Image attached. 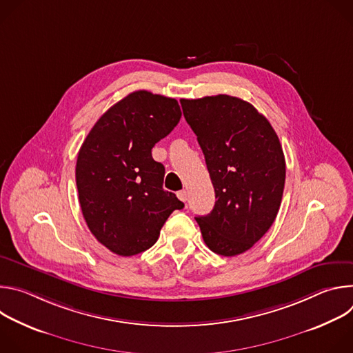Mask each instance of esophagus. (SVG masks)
I'll list each match as a JSON object with an SVG mask.
<instances>
[{
    "instance_id": "1",
    "label": "esophagus",
    "mask_w": 353,
    "mask_h": 353,
    "mask_svg": "<svg viewBox=\"0 0 353 353\" xmlns=\"http://www.w3.org/2000/svg\"><path fill=\"white\" fill-rule=\"evenodd\" d=\"M177 196H179L180 201H183V203H185V201H187V191H185V190L179 191V192H177Z\"/></svg>"
}]
</instances>
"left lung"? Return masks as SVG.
I'll list each match as a JSON object with an SVG mask.
<instances>
[{
	"instance_id": "obj_1",
	"label": "left lung",
	"mask_w": 353,
	"mask_h": 353,
	"mask_svg": "<svg viewBox=\"0 0 353 353\" xmlns=\"http://www.w3.org/2000/svg\"><path fill=\"white\" fill-rule=\"evenodd\" d=\"M215 190L211 214L196 216L205 244L225 257L253 247L271 228L285 187V157L270 121L229 94L180 100Z\"/></svg>"
}]
</instances>
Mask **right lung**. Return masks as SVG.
Here are the masks:
<instances>
[{
    "label": "right lung",
    "instance_id": "1",
    "mask_svg": "<svg viewBox=\"0 0 353 353\" xmlns=\"http://www.w3.org/2000/svg\"><path fill=\"white\" fill-rule=\"evenodd\" d=\"M176 99L135 90L100 117L85 138L75 179L92 234L114 254L152 247L174 210L184 204L163 190L165 166L152 148L179 124Z\"/></svg>",
    "mask_w": 353,
    "mask_h": 353
}]
</instances>
